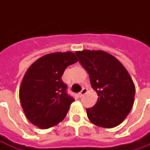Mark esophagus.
I'll return each instance as SVG.
<instances>
[{
	"mask_svg": "<svg viewBox=\"0 0 150 150\" xmlns=\"http://www.w3.org/2000/svg\"><path fill=\"white\" fill-rule=\"evenodd\" d=\"M87 92H88V90L83 88L80 93H78V97H79V98H82V97H83L84 94H86V93H87Z\"/></svg>",
	"mask_w": 150,
	"mask_h": 150,
	"instance_id": "esophagus-1",
	"label": "esophagus"
}]
</instances>
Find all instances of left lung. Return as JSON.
I'll use <instances>...</instances> for the list:
<instances>
[{"mask_svg": "<svg viewBox=\"0 0 150 150\" xmlns=\"http://www.w3.org/2000/svg\"><path fill=\"white\" fill-rule=\"evenodd\" d=\"M88 72L90 83L98 98L87 108L90 121L103 128H113L124 121L134 105L135 87L126 68L103 51L83 50L75 52Z\"/></svg>", "mask_w": 150, "mask_h": 150, "instance_id": "obj_1", "label": "left lung"}]
</instances>
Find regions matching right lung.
<instances>
[{
  "label": "right lung",
  "mask_w": 150,
  "mask_h": 150,
  "mask_svg": "<svg viewBox=\"0 0 150 150\" xmlns=\"http://www.w3.org/2000/svg\"><path fill=\"white\" fill-rule=\"evenodd\" d=\"M78 62L72 52H54L40 57L30 67L19 90L27 119L40 129H49L66 117L74 98L67 93L62 76L67 67Z\"/></svg>",
  "instance_id": "obj_1"
}]
</instances>
